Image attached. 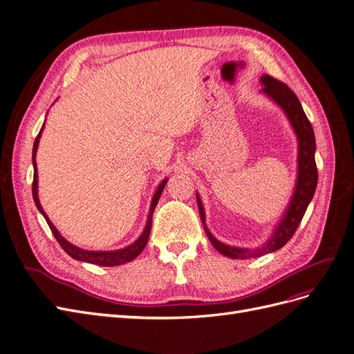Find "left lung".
I'll return each instance as SVG.
<instances>
[{
	"label": "left lung",
	"instance_id": "8db88e82",
	"mask_svg": "<svg viewBox=\"0 0 354 354\" xmlns=\"http://www.w3.org/2000/svg\"><path fill=\"white\" fill-rule=\"evenodd\" d=\"M261 84H263L261 91L266 95H269L274 103L281 106L297 134V138H298L297 183H295L291 202H289L281 223L277 224L276 229L273 230L270 239L264 245H261L260 248H255V250L230 246L226 243H221L220 241L214 238L205 224V212H203L202 202L196 195L201 220L203 224V229L207 232L209 242L220 254L229 257V259L245 260V259H252V257L269 254L276 250H281L282 246L294 236L297 227L299 226V223H301L304 217L310 201L313 199L315 190L317 186V167L315 160V152H316L315 131H313L312 124L308 121V118L303 111L301 103H299L295 93L289 88L286 84L274 80L273 77H270V75H263Z\"/></svg>",
	"mask_w": 354,
	"mask_h": 354
}]
</instances>
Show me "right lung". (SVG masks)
<instances>
[{
    "instance_id": "add662e5",
    "label": "right lung",
    "mask_w": 354,
    "mask_h": 354,
    "mask_svg": "<svg viewBox=\"0 0 354 354\" xmlns=\"http://www.w3.org/2000/svg\"><path fill=\"white\" fill-rule=\"evenodd\" d=\"M42 128L44 125L41 127V131L37 136L35 142H34V149H32V162H34V181H32V196H34V202L38 208V211L44 216L48 227L51 229L53 234H55V238L57 239L59 245L62 246L63 250H65L66 254H69L73 260H80V261H85V263H91V264H97V266H106V267H111V266H120V264H125V263H130L131 260H134L136 257L140 254L145 246L147 243L149 239V234H151V229H152V216H153V211L156 203L160 198V194H162V190L167 185V178L160 181V185L158 186L155 195L152 198V203H151V209H149V216H147V221H146V227L143 230V233L140 234V238H138L136 242H133L131 245L125 246L122 250H116V251H87V250H81L78 246L72 245L71 242H68L65 238L62 236L59 233V230L53 226V223L50 221V218L47 217V214L42 209L39 199H38V174H37V162H35V156H37V149H38V143H39V137L42 133Z\"/></svg>"
}]
</instances>
